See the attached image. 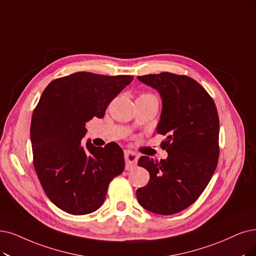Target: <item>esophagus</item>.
I'll return each instance as SVG.
<instances>
[{
	"mask_svg": "<svg viewBox=\"0 0 256 256\" xmlns=\"http://www.w3.org/2000/svg\"><path fill=\"white\" fill-rule=\"evenodd\" d=\"M138 158V156L136 154V152L130 151V150L125 151V160H126V167H127V169L136 167Z\"/></svg>",
	"mask_w": 256,
	"mask_h": 256,
	"instance_id": "1",
	"label": "esophagus"
}]
</instances>
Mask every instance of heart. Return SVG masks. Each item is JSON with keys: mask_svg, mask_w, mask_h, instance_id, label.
<instances>
[{"mask_svg": "<svg viewBox=\"0 0 256 256\" xmlns=\"http://www.w3.org/2000/svg\"><path fill=\"white\" fill-rule=\"evenodd\" d=\"M142 96H151V94H142Z\"/></svg>", "mask_w": 256, "mask_h": 256, "instance_id": "1", "label": "heart"}]
</instances>
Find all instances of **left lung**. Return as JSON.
I'll use <instances>...</instances> for the list:
<instances>
[{
	"mask_svg": "<svg viewBox=\"0 0 256 256\" xmlns=\"http://www.w3.org/2000/svg\"><path fill=\"white\" fill-rule=\"evenodd\" d=\"M158 91L162 114L158 134L166 136V160L142 156L149 182L136 190L146 210L171 216L188 208L209 184L220 156V120L212 98L196 80L169 72L138 76Z\"/></svg>",
	"mask_w": 256,
	"mask_h": 256,
	"instance_id": "left-lung-1",
	"label": "left lung"
}]
</instances>
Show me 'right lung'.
<instances>
[{
	"instance_id": "1",
	"label": "right lung",
	"mask_w": 256,
	"mask_h": 256,
	"mask_svg": "<svg viewBox=\"0 0 256 256\" xmlns=\"http://www.w3.org/2000/svg\"><path fill=\"white\" fill-rule=\"evenodd\" d=\"M132 76H108L76 72L54 80L34 110L30 138L34 166L46 196L74 216L98 210L110 182L124 171V152L116 142L96 147L86 134V122L102 118Z\"/></svg>"
}]
</instances>
